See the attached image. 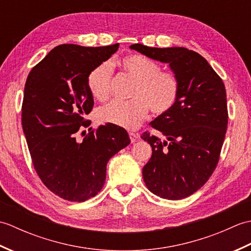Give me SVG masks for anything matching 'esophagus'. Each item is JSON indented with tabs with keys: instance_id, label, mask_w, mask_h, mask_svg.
Instances as JSON below:
<instances>
[{
	"instance_id": "obj_1",
	"label": "esophagus",
	"mask_w": 251,
	"mask_h": 251,
	"mask_svg": "<svg viewBox=\"0 0 251 251\" xmlns=\"http://www.w3.org/2000/svg\"><path fill=\"white\" fill-rule=\"evenodd\" d=\"M129 138H130V141L134 143V142L139 140L140 136H139V134H136V132H129Z\"/></svg>"
}]
</instances>
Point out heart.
Here are the masks:
<instances>
[{"instance_id": "obj_1", "label": "heart", "mask_w": 251, "mask_h": 251, "mask_svg": "<svg viewBox=\"0 0 251 251\" xmlns=\"http://www.w3.org/2000/svg\"><path fill=\"white\" fill-rule=\"evenodd\" d=\"M126 74L136 79L129 101L113 100L100 106L96 117L101 123L135 129L148 115L149 108L154 114L168 112L175 105L180 92L179 78L172 71H163L158 62L143 55H128L120 60ZM112 66L104 61L89 72L87 85L96 99L109 97Z\"/></svg>"}]
</instances>
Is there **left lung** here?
<instances>
[{
  "label": "left lung",
  "mask_w": 251,
  "mask_h": 251,
  "mask_svg": "<svg viewBox=\"0 0 251 251\" xmlns=\"http://www.w3.org/2000/svg\"><path fill=\"white\" fill-rule=\"evenodd\" d=\"M130 49L168 63L179 78L175 105L150 123L166 139L148 131L141 136L152 147L142 176L153 194L184 199L207 182L219 162L228 119L225 84L204 57L184 47L134 44Z\"/></svg>",
  "instance_id": "left-lung-1"
}]
</instances>
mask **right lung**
I'll return each mask as SVG.
<instances>
[{"mask_svg":"<svg viewBox=\"0 0 251 251\" xmlns=\"http://www.w3.org/2000/svg\"><path fill=\"white\" fill-rule=\"evenodd\" d=\"M119 46H56L26 77L21 122L32 163L46 188L66 201L97 195L109 159L130 143L124 128L111 124L75 137L94 106L88 74Z\"/></svg>","mask_w":251,"mask_h":251,"instance_id":"1","label":"right lung"}]
</instances>
